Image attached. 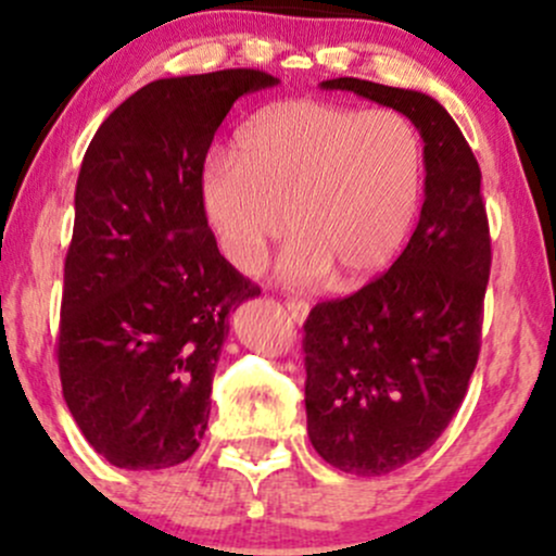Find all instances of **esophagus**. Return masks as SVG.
<instances>
[{
	"label": "esophagus",
	"instance_id": "esophagus-1",
	"mask_svg": "<svg viewBox=\"0 0 556 556\" xmlns=\"http://www.w3.org/2000/svg\"><path fill=\"white\" fill-rule=\"evenodd\" d=\"M285 308H287V314H290V318L295 324H303L305 318H308V311H311L305 300H287Z\"/></svg>",
	"mask_w": 556,
	"mask_h": 556
}]
</instances>
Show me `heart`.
<instances>
[{
  "label": "heart",
  "instance_id": "obj_1",
  "mask_svg": "<svg viewBox=\"0 0 556 556\" xmlns=\"http://www.w3.org/2000/svg\"><path fill=\"white\" fill-rule=\"evenodd\" d=\"M424 193V143L392 110L292 99L240 127L235 156L216 151L198 175V208L225 258L256 274L287 232L282 277L314 285L331 271L355 287L379 277L410 235Z\"/></svg>",
  "mask_w": 556,
  "mask_h": 556
}]
</instances>
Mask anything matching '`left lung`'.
<instances>
[{
    "mask_svg": "<svg viewBox=\"0 0 556 556\" xmlns=\"http://www.w3.org/2000/svg\"><path fill=\"white\" fill-rule=\"evenodd\" d=\"M321 88L392 106L424 138L426 198L407 248L303 327L311 444L344 473L387 476L442 437L476 368L491 269L481 169L431 96L361 78Z\"/></svg>",
    "mask_w": 556,
    "mask_h": 556,
    "instance_id": "1",
    "label": "left lung"
}]
</instances>
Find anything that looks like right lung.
I'll use <instances>...</instances> for the list:
<instances>
[{"label": "right lung", "mask_w": 556, "mask_h": 556, "mask_svg": "<svg viewBox=\"0 0 556 556\" xmlns=\"http://www.w3.org/2000/svg\"><path fill=\"white\" fill-rule=\"evenodd\" d=\"M277 83L245 67L154 80L83 156L56 361L75 424L117 468L180 465L206 433L227 316L261 290L216 248L198 175L235 101Z\"/></svg>", "instance_id": "add662e5"}]
</instances>
